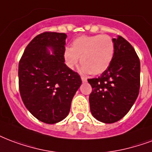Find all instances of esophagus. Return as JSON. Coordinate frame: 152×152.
Instances as JSON below:
<instances>
[{
  "instance_id": "34e87169",
  "label": "esophagus",
  "mask_w": 152,
  "mask_h": 152,
  "mask_svg": "<svg viewBox=\"0 0 152 152\" xmlns=\"http://www.w3.org/2000/svg\"><path fill=\"white\" fill-rule=\"evenodd\" d=\"M81 80H82V82H87V79L84 76H81Z\"/></svg>"
}]
</instances>
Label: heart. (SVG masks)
<instances>
[{"label":"heart","instance_id":"obj_1","mask_svg":"<svg viewBox=\"0 0 152 152\" xmlns=\"http://www.w3.org/2000/svg\"><path fill=\"white\" fill-rule=\"evenodd\" d=\"M115 53L114 41L108 35L81 36L74 40L71 48L64 51V60L73 68L80 58L82 70L91 75H99L107 70Z\"/></svg>","mask_w":152,"mask_h":152}]
</instances>
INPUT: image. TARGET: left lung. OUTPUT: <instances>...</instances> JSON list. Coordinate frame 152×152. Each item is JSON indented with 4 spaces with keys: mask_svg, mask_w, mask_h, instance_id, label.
<instances>
[{
    "mask_svg": "<svg viewBox=\"0 0 152 152\" xmlns=\"http://www.w3.org/2000/svg\"><path fill=\"white\" fill-rule=\"evenodd\" d=\"M112 40L115 53L110 66L99 77L88 80L92 88L91 114L105 124L116 122L129 112L140 86V62L134 48L121 36Z\"/></svg>",
    "mask_w": 152,
    "mask_h": 152,
    "instance_id": "8db88e82",
    "label": "left lung"
}]
</instances>
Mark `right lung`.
<instances>
[{"instance_id": "right-lung-1", "label": "right lung", "mask_w": 152, "mask_h": 152, "mask_svg": "<svg viewBox=\"0 0 152 152\" xmlns=\"http://www.w3.org/2000/svg\"><path fill=\"white\" fill-rule=\"evenodd\" d=\"M65 33L45 32L27 45L19 62L20 94L30 113L41 122L63 120L81 85L77 72L64 64ZM48 47L53 50L51 55Z\"/></svg>"}]
</instances>
